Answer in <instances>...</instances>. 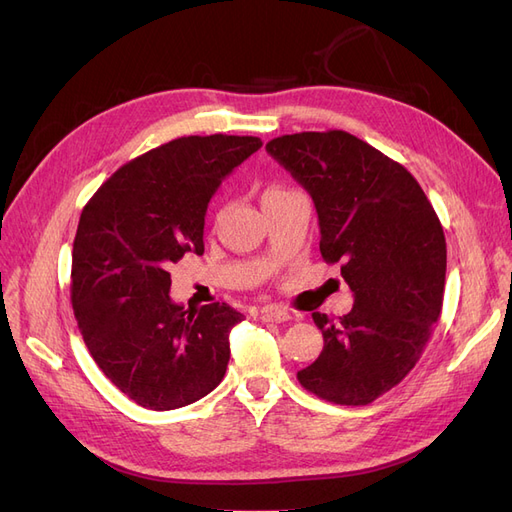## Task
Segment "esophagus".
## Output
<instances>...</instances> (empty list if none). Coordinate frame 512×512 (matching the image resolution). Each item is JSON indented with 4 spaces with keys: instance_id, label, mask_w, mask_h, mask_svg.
Instances as JSON below:
<instances>
[{
    "instance_id": "obj_1",
    "label": "esophagus",
    "mask_w": 512,
    "mask_h": 512,
    "mask_svg": "<svg viewBox=\"0 0 512 512\" xmlns=\"http://www.w3.org/2000/svg\"><path fill=\"white\" fill-rule=\"evenodd\" d=\"M290 312H286V309L282 307H273V305H267L260 309V320L262 322H286L290 320Z\"/></svg>"
}]
</instances>
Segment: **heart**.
I'll use <instances>...</instances> for the list:
<instances>
[{
    "instance_id": "heart-1",
    "label": "heart",
    "mask_w": 512,
    "mask_h": 512,
    "mask_svg": "<svg viewBox=\"0 0 512 512\" xmlns=\"http://www.w3.org/2000/svg\"><path fill=\"white\" fill-rule=\"evenodd\" d=\"M275 192H284V190H277V188H271V190H267V192H265V196H267V194H275Z\"/></svg>"
}]
</instances>
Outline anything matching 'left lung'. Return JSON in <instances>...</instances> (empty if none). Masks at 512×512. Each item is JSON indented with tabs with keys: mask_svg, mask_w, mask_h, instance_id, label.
<instances>
[{
	"mask_svg": "<svg viewBox=\"0 0 512 512\" xmlns=\"http://www.w3.org/2000/svg\"><path fill=\"white\" fill-rule=\"evenodd\" d=\"M267 151L312 196L320 254L354 294L346 316L312 314L324 348L297 378L331 404L367 406L410 374L440 318L442 224L404 166L344 130L277 136Z\"/></svg>",
	"mask_w": 512,
	"mask_h": 512,
	"instance_id": "8db88e82",
	"label": "left lung"
}]
</instances>
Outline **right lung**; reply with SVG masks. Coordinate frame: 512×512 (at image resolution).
<instances>
[{
  "label": "right lung",
  "mask_w": 512,
  "mask_h": 512,
  "mask_svg": "<svg viewBox=\"0 0 512 512\" xmlns=\"http://www.w3.org/2000/svg\"><path fill=\"white\" fill-rule=\"evenodd\" d=\"M260 147L256 136L175 138L123 164L81 213L74 318L104 376L138 406H190L226 374L228 333L243 314L228 303H173L168 269L203 256L211 196Z\"/></svg>",
  "instance_id": "obj_1"
}]
</instances>
